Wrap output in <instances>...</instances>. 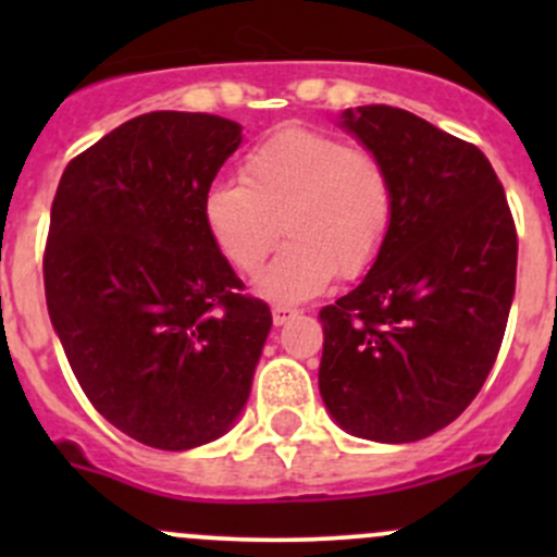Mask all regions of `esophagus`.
Wrapping results in <instances>:
<instances>
[{"label": "esophagus", "instance_id": "34e87169", "mask_svg": "<svg viewBox=\"0 0 557 557\" xmlns=\"http://www.w3.org/2000/svg\"><path fill=\"white\" fill-rule=\"evenodd\" d=\"M296 312L294 307H288V305H274L272 307V320H274V325H283L285 320H290V318H296Z\"/></svg>", "mask_w": 557, "mask_h": 557}]
</instances>
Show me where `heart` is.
Masks as SVG:
<instances>
[{"label":"heart","instance_id":"heart-1","mask_svg":"<svg viewBox=\"0 0 557 557\" xmlns=\"http://www.w3.org/2000/svg\"><path fill=\"white\" fill-rule=\"evenodd\" d=\"M396 212L380 153L312 128H280L245 153L239 183L221 180L201 201L207 234L237 272L256 274L288 237L258 290L277 301L320 294L334 274L352 280L383 252Z\"/></svg>","mask_w":557,"mask_h":557}]
</instances>
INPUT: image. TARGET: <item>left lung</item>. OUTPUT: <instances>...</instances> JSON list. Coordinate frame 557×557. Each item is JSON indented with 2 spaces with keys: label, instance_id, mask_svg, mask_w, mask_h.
<instances>
[{
  "label": "left lung",
  "instance_id": "8db88e82",
  "mask_svg": "<svg viewBox=\"0 0 557 557\" xmlns=\"http://www.w3.org/2000/svg\"><path fill=\"white\" fill-rule=\"evenodd\" d=\"M342 126L391 166L396 212L363 283L318 314L320 396L350 434L418 442L450 425L496 363L518 228L476 145L387 104L347 110Z\"/></svg>",
  "mask_w": 557,
  "mask_h": 557
}]
</instances>
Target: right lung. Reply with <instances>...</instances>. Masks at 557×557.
<instances>
[{"mask_svg":"<svg viewBox=\"0 0 557 557\" xmlns=\"http://www.w3.org/2000/svg\"><path fill=\"white\" fill-rule=\"evenodd\" d=\"M239 143L207 112L132 117L66 164L50 207L45 301L66 361L104 420L159 450L234 423L272 329L201 215Z\"/></svg>","mask_w":557,"mask_h":557,"instance_id":"1","label":"right lung"}]
</instances>
